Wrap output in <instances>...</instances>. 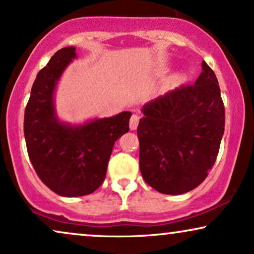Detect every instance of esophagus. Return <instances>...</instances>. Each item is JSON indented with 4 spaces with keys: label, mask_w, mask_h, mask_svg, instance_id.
I'll return each mask as SVG.
<instances>
[{
    "label": "esophagus",
    "mask_w": 254,
    "mask_h": 254,
    "mask_svg": "<svg viewBox=\"0 0 254 254\" xmlns=\"http://www.w3.org/2000/svg\"><path fill=\"white\" fill-rule=\"evenodd\" d=\"M138 121H140V117H138L137 114H133V116H131V118H130V123H129V127H130L131 130L136 129Z\"/></svg>",
    "instance_id": "obj_1"
}]
</instances>
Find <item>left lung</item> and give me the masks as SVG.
Instances as JSON below:
<instances>
[{
    "label": "left lung",
    "instance_id": "1",
    "mask_svg": "<svg viewBox=\"0 0 254 254\" xmlns=\"http://www.w3.org/2000/svg\"><path fill=\"white\" fill-rule=\"evenodd\" d=\"M137 126L140 170L163 194L178 195L200 185L213 168L224 134L218 81L206 62L194 85L145 103Z\"/></svg>",
    "mask_w": 254,
    "mask_h": 254
}]
</instances>
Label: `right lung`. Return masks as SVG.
Segmentation results:
<instances>
[{
	"instance_id": "obj_1",
	"label": "right lung",
	"mask_w": 254,
	"mask_h": 254,
	"mask_svg": "<svg viewBox=\"0 0 254 254\" xmlns=\"http://www.w3.org/2000/svg\"><path fill=\"white\" fill-rule=\"evenodd\" d=\"M76 55L74 46L59 50L38 72L24 116L27 154L45 185L61 196L91 194L106 176L113 145L129 130L131 113L96 118L72 125L59 119L55 89Z\"/></svg>"
}]
</instances>
